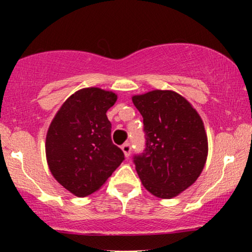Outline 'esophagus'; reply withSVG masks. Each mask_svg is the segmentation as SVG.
Segmentation results:
<instances>
[{
  "label": "esophagus",
  "instance_id": "1",
  "mask_svg": "<svg viewBox=\"0 0 252 252\" xmlns=\"http://www.w3.org/2000/svg\"><path fill=\"white\" fill-rule=\"evenodd\" d=\"M122 150L124 153V156H126V158H129L130 153H131V146H130V143H124L122 146Z\"/></svg>",
  "mask_w": 252,
  "mask_h": 252
}]
</instances>
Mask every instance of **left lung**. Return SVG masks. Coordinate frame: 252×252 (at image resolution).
Segmentation results:
<instances>
[{"instance_id": "obj_1", "label": "left lung", "mask_w": 252, "mask_h": 252, "mask_svg": "<svg viewBox=\"0 0 252 252\" xmlns=\"http://www.w3.org/2000/svg\"><path fill=\"white\" fill-rule=\"evenodd\" d=\"M143 117L146 149L134 156L144 189L170 199L189 189L206 163L209 143L204 122L186 98L172 90L132 96Z\"/></svg>"}]
</instances>
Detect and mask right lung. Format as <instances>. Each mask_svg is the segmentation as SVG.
I'll use <instances>...</instances> for the list:
<instances>
[{"label": "right lung", "instance_id": "1", "mask_svg": "<svg viewBox=\"0 0 252 252\" xmlns=\"http://www.w3.org/2000/svg\"><path fill=\"white\" fill-rule=\"evenodd\" d=\"M117 94L99 88L74 92L58 110L46 136L52 175L72 194L88 196L105 184L124 160L111 141L106 111Z\"/></svg>", "mask_w": 252, "mask_h": 252}]
</instances>
